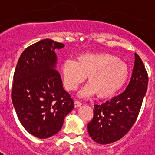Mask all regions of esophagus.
<instances>
[{
  "mask_svg": "<svg viewBox=\"0 0 155 155\" xmlns=\"http://www.w3.org/2000/svg\"><path fill=\"white\" fill-rule=\"evenodd\" d=\"M81 102H79V101H75L74 102V107L75 108H78V107H80L81 105Z\"/></svg>",
  "mask_w": 155,
  "mask_h": 155,
  "instance_id": "esophagus-1",
  "label": "esophagus"
}]
</instances>
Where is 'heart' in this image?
<instances>
[{
	"label": "heart",
	"mask_w": 155,
	"mask_h": 155,
	"mask_svg": "<svg viewBox=\"0 0 155 155\" xmlns=\"http://www.w3.org/2000/svg\"><path fill=\"white\" fill-rule=\"evenodd\" d=\"M64 85L68 91H74L88 76L89 83L78 93L81 98L98 94L108 98L116 94L127 81L129 69L124 61L110 53L84 54L78 61L68 59L62 65Z\"/></svg>",
	"instance_id": "obj_1"
}]
</instances>
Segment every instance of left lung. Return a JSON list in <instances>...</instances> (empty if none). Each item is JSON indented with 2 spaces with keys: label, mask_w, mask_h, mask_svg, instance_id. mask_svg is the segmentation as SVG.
Masks as SVG:
<instances>
[{
  "label": "left lung",
  "mask_w": 155,
  "mask_h": 155,
  "mask_svg": "<svg viewBox=\"0 0 155 155\" xmlns=\"http://www.w3.org/2000/svg\"><path fill=\"white\" fill-rule=\"evenodd\" d=\"M148 83L141 59L135 53L130 81L125 91L101 105H94V116L87 124L91 139L100 144L116 142L134 124L140 110Z\"/></svg>",
  "instance_id": "1"
}]
</instances>
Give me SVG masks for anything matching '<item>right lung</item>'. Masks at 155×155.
Masks as SVG:
<instances>
[{
	"instance_id": "right-lung-1",
	"label": "right lung",
	"mask_w": 155,
	"mask_h": 155,
	"mask_svg": "<svg viewBox=\"0 0 155 155\" xmlns=\"http://www.w3.org/2000/svg\"><path fill=\"white\" fill-rule=\"evenodd\" d=\"M64 47L50 39L35 42L21 53L14 74L12 99L18 118L39 139L57 134L74 107L56 70L55 50Z\"/></svg>"
}]
</instances>
